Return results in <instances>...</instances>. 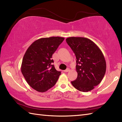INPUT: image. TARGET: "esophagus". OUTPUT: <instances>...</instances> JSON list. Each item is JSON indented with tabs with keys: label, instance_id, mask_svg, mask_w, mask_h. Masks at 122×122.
Returning <instances> with one entry per match:
<instances>
[{
	"label": "esophagus",
	"instance_id": "1",
	"mask_svg": "<svg viewBox=\"0 0 122 122\" xmlns=\"http://www.w3.org/2000/svg\"><path fill=\"white\" fill-rule=\"evenodd\" d=\"M70 71V69H69V68H67L66 70H64V72H69Z\"/></svg>",
	"mask_w": 122,
	"mask_h": 122
}]
</instances>
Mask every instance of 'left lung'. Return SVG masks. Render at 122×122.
<instances>
[{
    "instance_id": "8db88e82",
    "label": "left lung",
    "mask_w": 122,
    "mask_h": 122,
    "mask_svg": "<svg viewBox=\"0 0 122 122\" xmlns=\"http://www.w3.org/2000/svg\"><path fill=\"white\" fill-rule=\"evenodd\" d=\"M66 42L76 58L77 77L71 83L80 91H90L100 83L105 74L107 64L104 55L89 39L69 37L66 39Z\"/></svg>"
}]
</instances>
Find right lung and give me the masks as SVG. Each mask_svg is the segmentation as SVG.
Segmentation results:
<instances>
[{
  "label": "right lung",
  "mask_w": 122,
  "mask_h": 122,
  "mask_svg": "<svg viewBox=\"0 0 122 122\" xmlns=\"http://www.w3.org/2000/svg\"><path fill=\"white\" fill-rule=\"evenodd\" d=\"M64 39L60 37L39 39L25 52L21 71L28 84L37 91L45 92L58 81L61 72L52 65V56Z\"/></svg>",
  "instance_id": "right-lung-1"
}]
</instances>
